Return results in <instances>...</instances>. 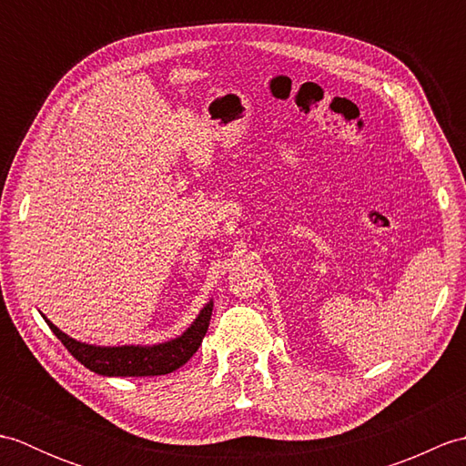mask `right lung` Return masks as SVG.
I'll use <instances>...</instances> for the list:
<instances>
[{
    "label": "right lung",
    "mask_w": 466,
    "mask_h": 466,
    "mask_svg": "<svg viewBox=\"0 0 466 466\" xmlns=\"http://www.w3.org/2000/svg\"><path fill=\"white\" fill-rule=\"evenodd\" d=\"M214 302L210 300L196 320L187 329L176 336V339L157 344H124V346H96L80 342L67 336L57 329L56 324L49 322V329L57 336L66 349L72 352L77 362H82L86 369L102 376H160L170 374L180 369L182 364L192 359L198 346L202 344L206 336L208 324H210Z\"/></svg>",
    "instance_id": "1"
}]
</instances>
